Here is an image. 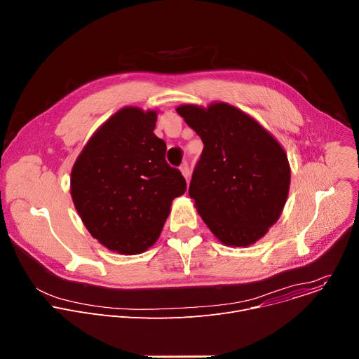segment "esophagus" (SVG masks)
I'll use <instances>...</instances> for the list:
<instances>
[{
	"label": "esophagus",
	"mask_w": 359,
	"mask_h": 359,
	"mask_svg": "<svg viewBox=\"0 0 359 359\" xmlns=\"http://www.w3.org/2000/svg\"><path fill=\"white\" fill-rule=\"evenodd\" d=\"M180 172H182V175L186 177V180H187L189 176H190V169H189V163H187V162H184V163L180 166Z\"/></svg>",
	"instance_id": "esophagus-1"
}]
</instances>
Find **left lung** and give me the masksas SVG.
Wrapping results in <instances>:
<instances>
[{
  "label": "left lung",
  "mask_w": 359,
  "mask_h": 359,
  "mask_svg": "<svg viewBox=\"0 0 359 359\" xmlns=\"http://www.w3.org/2000/svg\"><path fill=\"white\" fill-rule=\"evenodd\" d=\"M204 147L189 196L210 231L229 247H247L280 219L291 170L278 140L226 102L177 107Z\"/></svg>",
  "instance_id": "left-lung-1"
}]
</instances>
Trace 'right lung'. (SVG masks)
<instances>
[{
	"label": "right lung",
	"instance_id": "obj_1",
	"mask_svg": "<svg viewBox=\"0 0 359 359\" xmlns=\"http://www.w3.org/2000/svg\"><path fill=\"white\" fill-rule=\"evenodd\" d=\"M158 111L125 107L92 135L71 172V196L86 230L126 255L159 238L173 198L186 191L182 173L165 159L155 130Z\"/></svg>",
	"mask_w": 359,
	"mask_h": 359
}]
</instances>
